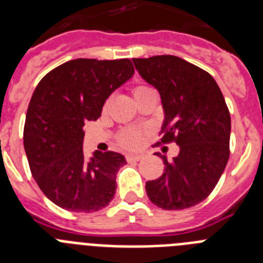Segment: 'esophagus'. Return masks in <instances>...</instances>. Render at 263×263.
<instances>
[{"instance_id":"esophagus-1","label":"esophagus","mask_w":263,"mask_h":263,"mask_svg":"<svg viewBox=\"0 0 263 263\" xmlns=\"http://www.w3.org/2000/svg\"><path fill=\"white\" fill-rule=\"evenodd\" d=\"M143 158V155L141 154H127L126 155V160H134V162H138Z\"/></svg>"}]
</instances>
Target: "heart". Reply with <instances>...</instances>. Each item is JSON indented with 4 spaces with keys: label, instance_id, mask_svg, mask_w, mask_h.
<instances>
[{
    "label": "heart",
    "instance_id": "1",
    "mask_svg": "<svg viewBox=\"0 0 263 263\" xmlns=\"http://www.w3.org/2000/svg\"><path fill=\"white\" fill-rule=\"evenodd\" d=\"M154 88L148 87V85H137L136 88L133 89V95L134 99L139 96H143V95L148 93V92H153ZM143 141V134L141 130L137 129H127L125 132L120 134L118 137V142L122 147L125 148H136L138 147Z\"/></svg>",
    "mask_w": 263,
    "mask_h": 263
}]
</instances>
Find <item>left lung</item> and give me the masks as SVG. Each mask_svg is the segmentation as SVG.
<instances>
[{
    "label": "left lung",
    "mask_w": 263,
    "mask_h": 263,
    "mask_svg": "<svg viewBox=\"0 0 263 263\" xmlns=\"http://www.w3.org/2000/svg\"><path fill=\"white\" fill-rule=\"evenodd\" d=\"M138 73L158 89L164 121L159 143L175 142L180 152L163 159L160 178L146 182L153 204L180 211L201 203L221 178L229 159L231 115L215 79L174 55L133 59Z\"/></svg>",
    "instance_id": "8db88e82"
}]
</instances>
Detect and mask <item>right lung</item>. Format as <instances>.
<instances>
[{
  "label": "right lung",
  "instance_id": "1",
  "mask_svg": "<svg viewBox=\"0 0 263 263\" xmlns=\"http://www.w3.org/2000/svg\"><path fill=\"white\" fill-rule=\"evenodd\" d=\"M134 73L130 59H75L36 85L27 108L23 146L32 178L58 206L97 212L113 200L124 155L96 152L84 158V125L101 116L105 100Z\"/></svg>",
  "mask_w": 263,
  "mask_h": 263
}]
</instances>
